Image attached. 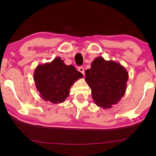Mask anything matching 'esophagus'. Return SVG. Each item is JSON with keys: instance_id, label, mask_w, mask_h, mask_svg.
<instances>
[{"instance_id": "obj_1", "label": "esophagus", "mask_w": 156, "mask_h": 156, "mask_svg": "<svg viewBox=\"0 0 156 156\" xmlns=\"http://www.w3.org/2000/svg\"><path fill=\"white\" fill-rule=\"evenodd\" d=\"M78 72H80V73H83V75L84 74V70L83 67H79L78 68Z\"/></svg>"}]
</instances>
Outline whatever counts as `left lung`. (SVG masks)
<instances>
[{
    "mask_svg": "<svg viewBox=\"0 0 156 156\" xmlns=\"http://www.w3.org/2000/svg\"><path fill=\"white\" fill-rule=\"evenodd\" d=\"M85 73V81L91 89L92 98L97 106L111 108L125 95L129 75L119 63L98 57Z\"/></svg>",
    "mask_w": 156,
    "mask_h": 156,
    "instance_id": "obj_1",
    "label": "left lung"
}]
</instances>
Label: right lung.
I'll list each match as a JSON object with an SVG mask.
<instances>
[{
    "mask_svg": "<svg viewBox=\"0 0 156 156\" xmlns=\"http://www.w3.org/2000/svg\"><path fill=\"white\" fill-rule=\"evenodd\" d=\"M83 76L73 65H66L60 57L54 58L51 62L39 65L34 73L36 87L41 98L54 104L64 102L72 84Z\"/></svg>",
    "mask_w": 156,
    "mask_h": 156,
    "instance_id": "1",
    "label": "right lung"
}]
</instances>
